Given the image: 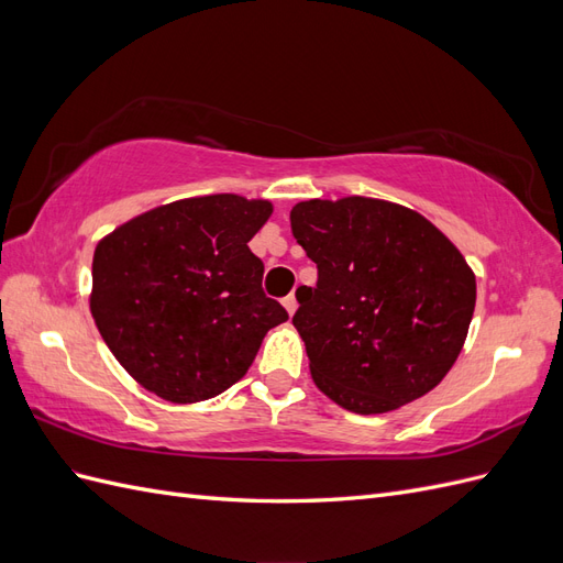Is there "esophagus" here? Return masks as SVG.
I'll list each match as a JSON object with an SVG mask.
<instances>
[{"instance_id":"obj_1","label":"esophagus","mask_w":563,"mask_h":563,"mask_svg":"<svg viewBox=\"0 0 563 563\" xmlns=\"http://www.w3.org/2000/svg\"><path fill=\"white\" fill-rule=\"evenodd\" d=\"M282 305H284L288 314H294V312H296V308H298V300H296V296L291 294V296H286V298L282 300Z\"/></svg>"}]
</instances>
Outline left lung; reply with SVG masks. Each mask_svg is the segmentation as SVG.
<instances>
[{
  "label": "left lung",
  "mask_w": 563,
  "mask_h": 563,
  "mask_svg": "<svg viewBox=\"0 0 563 563\" xmlns=\"http://www.w3.org/2000/svg\"><path fill=\"white\" fill-rule=\"evenodd\" d=\"M296 242L317 263L294 314L314 385L360 416L395 411L444 380L465 345L476 279L428 218L371 197L300 201Z\"/></svg>",
  "instance_id": "obj_1"
}]
</instances>
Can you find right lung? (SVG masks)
Masks as SVG:
<instances>
[{
    "mask_svg": "<svg viewBox=\"0 0 563 563\" xmlns=\"http://www.w3.org/2000/svg\"><path fill=\"white\" fill-rule=\"evenodd\" d=\"M267 199L209 195L164 203L98 242L91 314L133 380L174 404L211 399L246 376L263 338L288 319L263 294L249 242Z\"/></svg>",
    "mask_w": 563,
    "mask_h": 563,
    "instance_id": "right-lung-1",
    "label": "right lung"
}]
</instances>
